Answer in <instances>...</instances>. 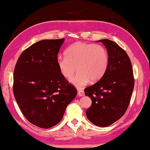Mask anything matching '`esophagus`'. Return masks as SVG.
<instances>
[{
  "mask_svg": "<svg viewBox=\"0 0 150 150\" xmlns=\"http://www.w3.org/2000/svg\"><path fill=\"white\" fill-rule=\"evenodd\" d=\"M77 93H78L79 96H84V92H83V91H82V90H81V89H79Z\"/></svg>",
  "mask_w": 150,
  "mask_h": 150,
  "instance_id": "34e87169",
  "label": "esophagus"
}]
</instances>
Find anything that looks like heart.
<instances>
[{
  "label": "heart",
  "mask_w": 150,
  "mask_h": 150,
  "mask_svg": "<svg viewBox=\"0 0 150 150\" xmlns=\"http://www.w3.org/2000/svg\"><path fill=\"white\" fill-rule=\"evenodd\" d=\"M109 61L108 52L102 45L76 42L67 48L66 56L59 55L56 61L59 71L66 79L70 78L76 68L77 73L69 81L81 88L89 80L91 82L99 81L105 74Z\"/></svg>",
  "instance_id": "heart-1"
}]
</instances>
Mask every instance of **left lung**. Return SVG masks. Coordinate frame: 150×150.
I'll return each mask as SVG.
<instances>
[{
    "mask_svg": "<svg viewBox=\"0 0 150 150\" xmlns=\"http://www.w3.org/2000/svg\"><path fill=\"white\" fill-rule=\"evenodd\" d=\"M102 42L109 54V65L102 78L84 89L91 98V106L86 116L96 126L105 127L122 117L129 105L134 87L133 70L130 58L119 45L108 39Z\"/></svg>",
    "mask_w": 150,
    "mask_h": 150,
    "instance_id": "left-lung-1",
    "label": "left lung"
}]
</instances>
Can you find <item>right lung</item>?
<instances>
[{"label":"right lung","mask_w":150,"mask_h":150,"mask_svg":"<svg viewBox=\"0 0 150 150\" xmlns=\"http://www.w3.org/2000/svg\"><path fill=\"white\" fill-rule=\"evenodd\" d=\"M64 38L38 41L24 50L15 66L13 93L30 123L48 128L62 120L68 104L76 96L57 65Z\"/></svg>","instance_id":"obj_1"}]
</instances>
